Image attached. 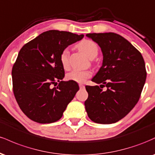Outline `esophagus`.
Wrapping results in <instances>:
<instances>
[{
  "instance_id": "esophagus-1",
  "label": "esophagus",
  "mask_w": 155,
  "mask_h": 155,
  "mask_svg": "<svg viewBox=\"0 0 155 155\" xmlns=\"http://www.w3.org/2000/svg\"><path fill=\"white\" fill-rule=\"evenodd\" d=\"M79 87H80V89H82V88H84V84H79Z\"/></svg>"
}]
</instances>
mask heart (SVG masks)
<instances>
[{"label":"heart","mask_w":155,"mask_h":155,"mask_svg":"<svg viewBox=\"0 0 155 155\" xmlns=\"http://www.w3.org/2000/svg\"><path fill=\"white\" fill-rule=\"evenodd\" d=\"M78 47L90 59H93L98 54V47L95 42L91 40L85 39L81 41ZM60 63L63 68L67 69L69 66V50L68 49H65L62 51L60 57ZM91 72L89 71L73 70L66 75L67 79L71 81H74L76 82H84L87 79L91 76Z\"/></svg>","instance_id":"heart-1"}]
</instances>
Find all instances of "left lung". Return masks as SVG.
Here are the masks:
<instances>
[{
    "label": "left lung",
    "instance_id": "obj_1",
    "mask_svg": "<svg viewBox=\"0 0 155 155\" xmlns=\"http://www.w3.org/2000/svg\"><path fill=\"white\" fill-rule=\"evenodd\" d=\"M86 36L100 47L103 63L92 79L100 87H85L88 92L85 109L94 122L115 123L139 100L147 79L144 60L139 51L117 33H89ZM101 86L107 90L104 91Z\"/></svg>",
    "mask_w": 155,
    "mask_h": 155
}]
</instances>
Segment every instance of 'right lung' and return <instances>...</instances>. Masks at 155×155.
<instances>
[{
  "label": "right lung",
  "mask_w": 155,
  "mask_h": 155,
  "mask_svg": "<svg viewBox=\"0 0 155 155\" xmlns=\"http://www.w3.org/2000/svg\"><path fill=\"white\" fill-rule=\"evenodd\" d=\"M83 37L51 30L20 49L12 71L13 91L19 108L31 120L41 124L59 120L79 90L76 81H63L65 71L60 57L63 49ZM58 81L59 84L51 88Z\"/></svg>",
  "instance_id": "add662e5"
}]
</instances>
